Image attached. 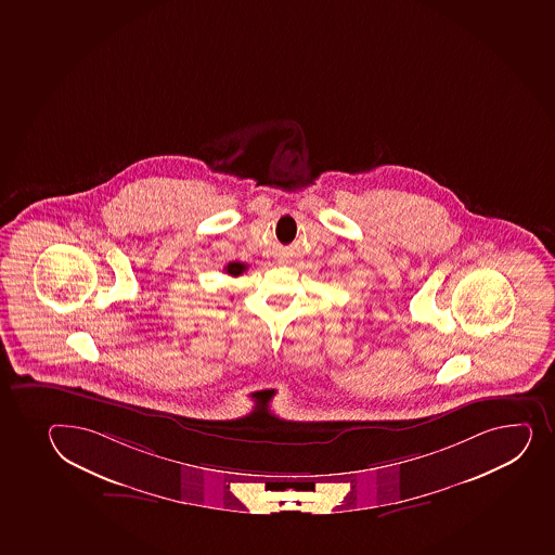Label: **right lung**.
<instances>
[{"mask_svg": "<svg viewBox=\"0 0 555 555\" xmlns=\"http://www.w3.org/2000/svg\"><path fill=\"white\" fill-rule=\"evenodd\" d=\"M247 269V263L242 262H229L228 266H225V273L229 274V276H241L244 271Z\"/></svg>", "mask_w": 555, "mask_h": 555, "instance_id": "add662e5", "label": "right lung"}]
</instances>
